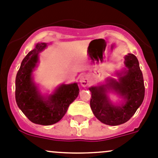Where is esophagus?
I'll return each mask as SVG.
<instances>
[{"label":"esophagus","mask_w":158,"mask_h":158,"mask_svg":"<svg viewBox=\"0 0 158 158\" xmlns=\"http://www.w3.org/2000/svg\"><path fill=\"white\" fill-rule=\"evenodd\" d=\"M80 82H81V84L83 86V87H86V86L88 84V78L86 75H81V77H80Z\"/></svg>","instance_id":"obj_1"}]
</instances>
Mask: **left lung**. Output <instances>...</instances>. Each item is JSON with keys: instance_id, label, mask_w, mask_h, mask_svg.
Here are the masks:
<instances>
[{"instance_id": "obj_1", "label": "left lung", "mask_w": 158, "mask_h": 158, "mask_svg": "<svg viewBox=\"0 0 158 158\" xmlns=\"http://www.w3.org/2000/svg\"><path fill=\"white\" fill-rule=\"evenodd\" d=\"M127 74L119 79V82L110 80L108 87L119 93L126 100L121 106H114L106 95L104 87H92L90 105L94 116L104 124L116 126L124 124L131 119L141 105L144 98L145 87L143 74L135 55L127 54L124 57Z\"/></svg>"}]
</instances>
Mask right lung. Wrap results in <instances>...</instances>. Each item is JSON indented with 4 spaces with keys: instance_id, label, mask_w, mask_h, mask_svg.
Instances as JSON below:
<instances>
[{
    "instance_id": "1",
    "label": "right lung",
    "mask_w": 158,
    "mask_h": 158,
    "mask_svg": "<svg viewBox=\"0 0 158 158\" xmlns=\"http://www.w3.org/2000/svg\"><path fill=\"white\" fill-rule=\"evenodd\" d=\"M46 46L45 43L37 44L35 48L27 54L15 81V98L18 107L31 122L40 125L58 122L80 92L78 86L74 83L60 86L47 101L38 94L31 74L38 60V54Z\"/></svg>"
}]
</instances>
